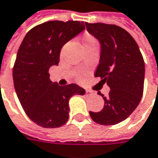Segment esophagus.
<instances>
[{
  "instance_id": "esophagus-1",
  "label": "esophagus",
  "mask_w": 158,
  "mask_h": 158,
  "mask_svg": "<svg viewBox=\"0 0 158 158\" xmlns=\"http://www.w3.org/2000/svg\"><path fill=\"white\" fill-rule=\"evenodd\" d=\"M92 91H89V90H86V95H92Z\"/></svg>"
}]
</instances>
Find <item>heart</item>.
<instances>
[{"label":"heart","mask_w":158,"mask_h":158,"mask_svg":"<svg viewBox=\"0 0 158 158\" xmlns=\"http://www.w3.org/2000/svg\"><path fill=\"white\" fill-rule=\"evenodd\" d=\"M82 44L84 50H86V49H90L92 47L98 46V42L93 36H91L89 34H85L82 39Z\"/></svg>","instance_id":"heart-1"}]
</instances>
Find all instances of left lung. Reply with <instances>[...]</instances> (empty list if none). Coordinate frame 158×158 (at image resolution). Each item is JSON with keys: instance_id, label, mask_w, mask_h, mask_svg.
<instances>
[{"instance_id": "8db88e82", "label": "left lung", "mask_w": 158, "mask_h": 158, "mask_svg": "<svg viewBox=\"0 0 158 158\" xmlns=\"http://www.w3.org/2000/svg\"><path fill=\"white\" fill-rule=\"evenodd\" d=\"M87 31L100 44L99 64L95 76L110 88L104 107L91 112L99 124L114 125L125 120L138 106L143 94L145 64L138 44L130 34L115 25L85 23Z\"/></svg>"}]
</instances>
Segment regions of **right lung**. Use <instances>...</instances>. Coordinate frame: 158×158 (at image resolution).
I'll use <instances>...</instances> for the list:
<instances>
[{"instance_id": "add662e5", "label": "right lung", "mask_w": 158, "mask_h": 158, "mask_svg": "<svg viewBox=\"0 0 158 158\" xmlns=\"http://www.w3.org/2000/svg\"><path fill=\"white\" fill-rule=\"evenodd\" d=\"M85 29L80 21H48L32 28L20 45L13 67L17 96L28 117L44 128H57L69 117L68 101L85 90L75 83L60 86L50 79L62 47Z\"/></svg>"}]
</instances>
